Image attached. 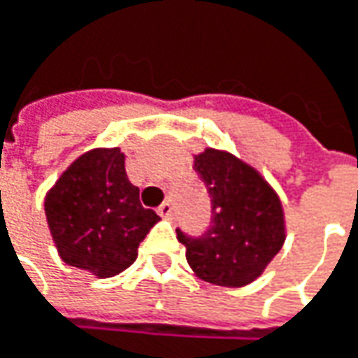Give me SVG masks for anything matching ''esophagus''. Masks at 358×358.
Masks as SVG:
<instances>
[{
    "mask_svg": "<svg viewBox=\"0 0 358 358\" xmlns=\"http://www.w3.org/2000/svg\"><path fill=\"white\" fill-rule=\"evenodd\" d=\"M158 214H160L162 218H166V220H170V218L174 216V206H172V202H170V200L162 202L160 208H158Z\"/></svg>",
    "mask_w": 358,
    "mask_h": 358,
    "instance_id": "1",
    "label": "esophagus"
}]
</instances>
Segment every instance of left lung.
<instances>
[{"mask_svg": "<svg viewBox=\"0 0 358 358\" xmlns=\"http://www.w3.org/2000/svg\"><path fill=\"white\" fill-rule=\"evenodd\" d=\"M194 170L208 190L212 218L202 236L176 228L186 260L210 285L244 287L282 248V204L252 166L228 152L206 148L194 156Z\"/></svg>", "mask_w": 358, "mask_h": 358, "instance_id": "8db88e82", "label": "left lung"}]
</instances>
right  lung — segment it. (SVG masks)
<instances>
[{
    "label": "right lung",
    "mask_w": 358,
    "mask_h": 358,
    "mask_svg": "<svg viewBox=\"0 0 358 358\" xmlns=\"http://www.w3.org/2000/svg\"><path fill=\"white\" fill-rule=\"evenodd\" d=\"M43 208L62 260L98 278L126 271L160 220L140 204V188L128 180L120 148L82 154L48 192Z\"/></svg>",
    "instance_id": "right-lung-1"
}]
</instances>
